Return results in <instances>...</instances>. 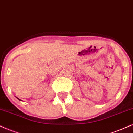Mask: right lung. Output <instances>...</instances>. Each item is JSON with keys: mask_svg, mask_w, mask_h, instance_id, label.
Instances as JSON below:
<instances>
[{"mask_svg": "<svg viewBox=\"0 0 133 133\" xmlns=\"http://www.w3.org/2000/svg\"><path fill=\"white\" fill-rule=\"evenodd\" d=\"M16 98H17V99H18V100H20V99H19V98H17V97H16ZM21 101H22V100H21Z\"/></svg>", "mask_w": 133, "mask_h": 133, "instance_id": "right-lung-1", "label": "right lung"}]
</instances>
